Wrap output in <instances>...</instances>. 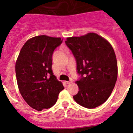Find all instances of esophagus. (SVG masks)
Masks as SVG:
<instances>
[{"instance_id": "esophagus-1", "label": "esophagus", "mask_w": 133, "mask_h": 133, "mask_svg": "<svg viewBox=\"0 0 133 133\" xmlns=\"http://www.w3.org/2000/svg\"><path fill=\"white\" fill-rule=\"evenodd\" d=\"M65 83H66V84H70V83H72V81H66Z\"/></svg>"}]
</instances>
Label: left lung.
<instances>
[{"label":"left lung","instance_id":"8db88e82","mask_svg":"<svg viewBox=\"0 0 133 133\" xmlns=\"http://www.w3.org/2000/svg\"><path fill=\"white\" fill-rule=\"evenodd\" d=\"M65 43L77 62L78 92L73 96L78 104L94 109L106 101L117 82L116 55L110 43L96 33L66 38Z\"/></svg>","mask_w":133,"mask_h":133}]
</instances>
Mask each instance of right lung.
Returning <instances> with one entry per match:
<instances>
[{"mask_svg":"<svg viewBox=\"0 0 133 133\" xmlns=\"http://www.w3.org/2000/svg\"><path fill=\"white\" fill-rule=\"evenodd\" d=\"M63 43L61 38L46 35L28 40L15 65L16 81L22 97L37 110L52 107L64 89L52 70V54Z\"/></svg>","mask_w":133,"mask_h":133,"instance_id":"add662e5","label":"right lung"}]
</instances>
